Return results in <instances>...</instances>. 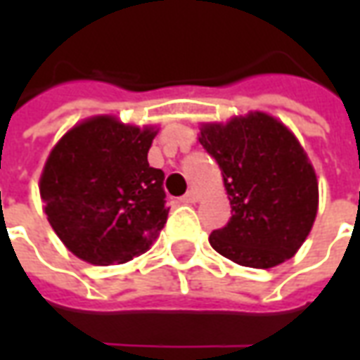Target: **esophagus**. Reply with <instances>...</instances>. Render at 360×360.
Here are the masks:
<instances>
[{"label":"esophagus","instance_id":"obj_1","mask_svg":"<svg viewBox=\"0 0 360 360\" xmlns=\"http://www.w3.org/2000/svg\"><path fill=\"white\" fill-rule=\"evenodd\" d=\"M198 200V195H196V191H187L185 195L181 196V202L183 204H193Z\"/></svg>","mask_w":360,"mask_h":360}]
</instances>
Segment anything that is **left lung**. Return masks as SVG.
Returning a JSON list of instances; mask_svg holds the SVG:
<instances>
[{"mask_svg":"<svg viewBox=\"0 0 360 360\" xmlns=\"http://www.w3.org/2000/svg\"><path fill=\"white\" fill-rule=\"evenodd\" d=\"M198 141L218 162L231 218L212 249L235 264L274 268L297 255L314 226L318 179L293 131L266 111L200 123Z\"/></svg>","mask_w":360,"mask_h":360,"instance_id":"1","label":"left lung"}]
</instances>
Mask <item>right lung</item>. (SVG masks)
I'll use <instances>...</instances> for the list:
<instances>
[{
    "instance_id": "right-lung-1",
    "label": "right lung",
    "mask_w": 360,
    "mask_h": 360,
    "mask_svg": "<svg viewBox=\"0 0 360 360\" xmlns=\"http://www.w3.org/2000/svg\"><path fill=\"white\" fill-rule=\"evenodd\" d=\"M156 125L92 115L67 131L44 164L40 198L51 229L75 257L123 264L150 249L169 208L164 172L150 167Z\"/></svg>"
}]
</instances>
